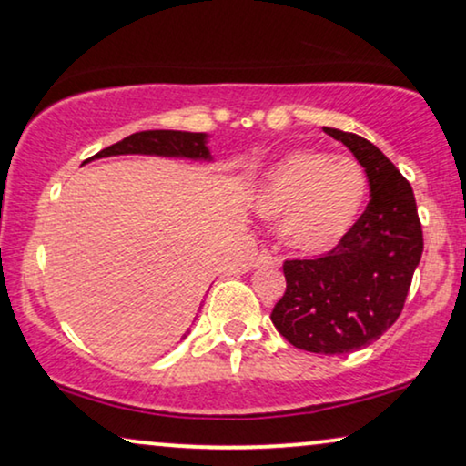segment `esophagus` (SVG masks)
<instances>
[{
  "label": "esophagus",
  "instance_id": "esophagus-1",
  "mask_svg": "<svg viewBox=\"0 0 466 466\" xmlns=\"http://www.w3.org/2000/svg\"><path fill=\"white\" fill-rule=\"evenodd\" d=\"M277 262H279V260H277V256H273V253L267 251V249H262L256 256V267H275Z\"/></svg>",
  "mask_w": 466,
  "mask_h": 466
}]
</instances>
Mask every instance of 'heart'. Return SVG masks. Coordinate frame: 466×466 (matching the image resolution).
Returning a JSON list of instances; mask_svg holds the SVG:
<instances>
[{"mask_svg": "<svg viewBox=\"0 0 466 466\" xmlns=\"http://www.w3.org/2000/svg\"><path fill=\"white\" fill-rule=\"evenodd\" d=\"M368 178L361 165L320 150H297L264 174L256 210L279 221L277 234L297 253L329 251L361 213Z\"/></svg>", "mask_w": 466, "mask_h": 466, "instance_id": "1", "label": "heart"}]
</instances>
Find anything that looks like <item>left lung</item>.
Instances as JSON below:
<instances>
[{"mask_svg":"<svg viewBox=\"0 0 466 466\" xmlns=\"http://www.w3.org/2000/svg\"><path fill=\"white\" fill-rule=\"evenodd\" d=\"M325 133L361 163L370 202L331 251L284 262L286 292L270 320L297 349L344 355L372 344L402 314L423 234L413 189L396 165L361 135Z\"/></svg>","mask_w":466,"mask_h":466,"instance_id":"1","label":"left lung"}]
</instances>
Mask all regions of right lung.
Segmentation results:
<instances>
[{
  "mask_svg": "<svg viewBox=\"0 0 466 466\" xmlns=\"http://www.w3.org/2000/svg\"><path fill=\"white\" fill-rule=\"evenodd\" d=\"M114 155H158V157H187V158H210L206 148L204 133L185 131H141L133 133L117 144L109 146L92 158Z\"/></svg>",
  "mask_w": 466,
  "mask_h": 466,
  "instance_id": "obj_1",
  "label": "right lung"
}]
</instances>
